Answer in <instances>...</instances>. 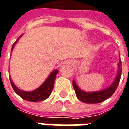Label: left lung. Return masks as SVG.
I'll return each instance as SVG.
<instances>
[{
    "label": "left lung",
    "instance_id": "8db88e82",
    "mask_svg": "<svg viewBox=\"0 0 129 129\" xmlns=\"http://www.w3.org/2000/svg\"><path fill=\"white\" fill-rule=\"evenodd\" d=\"M119 71L117 73V76L112 83V84L109 87L106 88V89L95 92H85L82 90H81L76 84L75 83L74 81H73V86L74 88V90L76 92V95L78 98L82 102L87 103V104H97L102 102L106 100L109 97H111L116 91L117 88L118 87L120 77H121V73H122V64H121V60H119Z\"/></svg>",
    "mask_w": 129,
    "mask_h": 129
}]
</instances>
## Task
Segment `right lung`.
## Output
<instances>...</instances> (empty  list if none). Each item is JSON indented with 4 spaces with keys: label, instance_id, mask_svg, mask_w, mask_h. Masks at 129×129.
<instances>
[{
    "label": "right lung",
    "instance_id": "right-lung-1",
    "mask_svg": "<svg viewBox=\"0 0 129 129\" xmlns=\"http://www.w3.org/2000/svg\"><path fill=\"white\" fill-rule=\"evenodd\" d=\"M17 41L13 44L12 48L14 45V44L17 42ZM57 73H58L57 70H53L51 73V75L48 76V78L46 79V81L42 84L41 86L38 89L34 90L32 92H25V91L19 89L14 85V83L12 81V80H10V83H11V85H12L13 89L14 90V92L19 96L21 97L23 99H25L26 101H33V102L41 101H43V100H45L46 98H48V97L50 96V95L51 94V92H52V90L53 89L54 81H55V79H56Z\"/></svg>",
    "mask_w": 129,
    "mask_h": 129
}]
</instances>
